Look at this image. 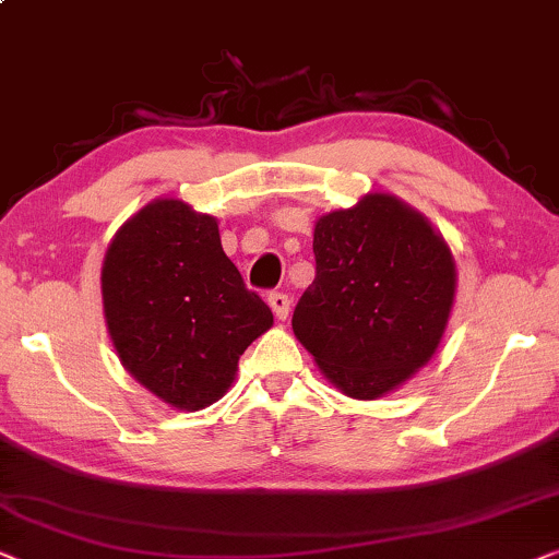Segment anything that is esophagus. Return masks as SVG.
<instances>
[{
  "label": "esophagus",
  "instance_id": "obj_1",
  "mask_svg": "<svg viewBox=\"0 0 559 559\" xmlns=\"http://www.w3.org/2000/svg\"><path fill=\"white\" fill-rule=\"evenodd\" d=\"M267 304H271L273 314L278 317V319H286L288 311H292V299H288V296L281 294V292L267 294Z\"/></svg>",
  "mask_w": 559,
  "mask_h": 559
}]
</instances>
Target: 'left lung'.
Segmentation results:
<instances>
[{"label":"left lung","instance_id":"left-lung-1","mask_svg":"<svg viewBox=\"0 0 559 559\" xmlns=\"http://www.w3.org/2000/svg\"><path fill=\"white\" fill-rule=\"evenodd\" d=\"M317 275L294 334L353 399H381L427 366L455 301V260L427 217L368 193L314 225Z\"/></svg>","mask_w":559,"mask_h":559}]
</instances>
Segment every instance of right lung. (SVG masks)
Masks as SVG:
<instances>
[{
	"instance_id": "obj_1",
	"label": "right lung",
	"mask_w": 559,
	"mask_h": 559,
	"mask_svg": "<svg viewBox=\"0 0 559 559\" xmlns=\"http://www.w3.org/2000/svg\"><path fill=\"white\" fill-rule=\"evenodd\" d=\"M102 301L124 370L183 412L225 396L240 355L273 324L222 250L217 219L178 199H155L117 229Z\"/></svg>"
}]
</instances>
